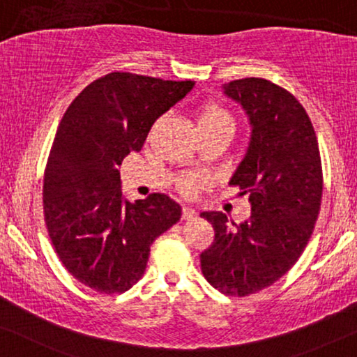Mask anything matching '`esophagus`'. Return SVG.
Here are the masks:
<instances>
[{"mask_svg": "<svg viewBox=\"0 0 357 357\" xmlns=\"http://www.w3.org/2000/svg\"><path fill=\"white\" fill-rule=\"evenodd\" d=\"M195 217H197V212H195L194 208L185 207V208L183 210V218H184V220H188V222H189V220H194Z\"/></svg>", "mask_w": 357, "mask_h": 357, "instance_id": "34e87169", "label": "esophagus"}]
</instances>
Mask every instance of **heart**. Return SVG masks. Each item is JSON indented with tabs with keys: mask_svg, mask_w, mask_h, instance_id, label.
Segmentation results:
<instances>
[{
	"mask_svg": "<svg viewBox=\"0 0 357 357\" xmlns=\"http://www.w3.org/2000/svg\"><path fill=\"white\" fill-rule=\"evenodd\" d=\"M197 126L200 129V132H210V130H233L234 121L233 116H231L227 109L220 107V105L207 103L204 105L202 109L199 112ZM202 181L204 178L189 174V176H184L181 179L179 184L184 192H194V190L197 189V185L202 184Z\"/></svg>",
	"mask_w": 357,
	"mask_h": 357,
	"instance_id": "obj_1",
	"label": "heart"
}]
</instances>
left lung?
I'll return each mask as SVG.
<instances>
[{
    "label": "left lung",
    "mask_w": 357,
    "mask_h": 357,
    "mask_svg": "<svg viewBox=\"0 0 357 357\" xmlns=\"http://www.w3.org/2000/svg\"><path fill=\"white\" fill-rule=\"evenodd\" d=\"M250 124L244 158L229 184L249 194L250 217L229 225L222 212H202L215 241L200 255L205 280L231 296H248L280 280L312 234L322 199V165L312 123L298 100L265 79L225 84Z\"/></svg>",
    "instance_id": "left-lung-1"
}]
</instances>
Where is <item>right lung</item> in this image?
Returning a JSON list of instances; mask_svg holds the SVG:
<instances>
[{"label": "right lung", "mask_w": 357, "mask_h": 357, "mask_svg": "<svg viewBox=\"0 0 357 357\" xmlns=\"http://www.w3.org/2000/svg\"><path fill=\"white\" fill-rule=\"evenodd\" d=\"M194 85L112 73L89 84L59 123L45 169V222L68 272L97 293L132 288L150 245L181 220V205L165 194L126 199L118 167Z\"/></svg>", "instance_id": "1"}]
</instances>
